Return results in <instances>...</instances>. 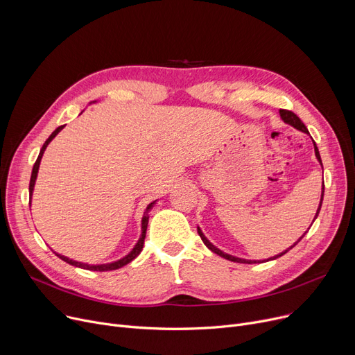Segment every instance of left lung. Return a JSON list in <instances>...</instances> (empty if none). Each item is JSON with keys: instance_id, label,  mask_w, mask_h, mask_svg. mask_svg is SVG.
Returning <instances> with one entry per match:
<instances>
[{"instance_id": "left-lung-1", "label": "left lung", "mask_w": 355, "mask_h": 355, "mask_svg": "<svg viewBox=\"0 0 355 355\" xmlns=\"http://www.w3.org/2000/svg\"><path fill=\"white\" fill-rule=\"evenodd\" d=\"M279 114H281V118H282V121L285 122V123H288V125H292L293 128H296V129H300V130H302V132H305V134H309L308 132V129H306V126L302 123V121L297 118L293 112H291V110H286V109H281L279 110ZM313 148H315V155H316V159L320 161V164L322 165V161H321V155H320V151H318V146H316V144L313 142ZM322 200H324V182H322V193H321V201H320V207H318V210H316V214H315V217H313V221H315V218L318 217V214H320V210H321V206H322ZM312 221V223H313ZM312 226V225H311ZM197 232H198V234H200V237H201V240H202V243L206 245L211 252H214L216 254H218V256H221V257H225V259H227V260H232V262H236V263H257V262H260V260H248V259H240V257H236V256H232V254H227V253H225V252H221L220 249H217L214 245H211L210 241H209V239L204 236V233L201 232V229L200 227H197ZM308 232V230H306ZM305 232V233H306ZM305 233H304V236H305ZM302 236V237H304ZM301 237V239H302ZM301 239L297 240V241H301ZM297 241L296 243H293V246H296L297 245ZM293 246H291L289 249H286L285 252H282V253H279V254H276V256H273V257H269V259H266V262L268 260H273V259H277V257H281V256H284L286 252H289ZM263 262V260H262Z\"/></svg>"}]
</instances>
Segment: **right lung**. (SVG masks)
I'll return each mask as SVG.
<instances>
[{
  "label": "right lung",
  "mask_w": 355,
  "mask_h": 355,
  "mask_svg": "<svg viewBox=\"0 0 355 355\" xmlns=\"http://www.w3.org/2000/svg\"><path fill=\"white\" fill-rule=\"evenodd\" d=\"M64 128V125H62V126H59L58 129L54 130V132L47 138V141L44 142V145H43V148L40 149V154H39V157H37V161L34 162V166H33V171H31V178H30V197L33 196V190H34V184H35V180H37V173H39V166H40V161H42V158H43V154H44V151H46V148H47V145L51 142V139L58 135L60 130ZM154 204H155V201H153L151 204H148V207H146V210H145V213H144V217H142V226H141V229H142V232H141V237H139V240H138V243L135 245V248L130 250L125 257H122V259H119V260H116V262H112V263H106V265H87V263H82V262H76V260H73V259H69V257H66V256H63V254H59V253H55L58 254L62 260H64L66 263H69V265H71V266H76V268H82V269H87V270H95V272H106V270H115V269H119V268H122V266H125V265H128L129 262H132V260L141 253V250H142V248H144V240H145V236H146V227H148V218H149V216H148V211L151 210L153 207H154Z\"/></svg>",
  "instance_id": "add662e5"
}]
</instances>
